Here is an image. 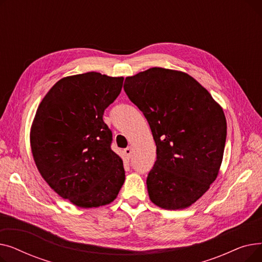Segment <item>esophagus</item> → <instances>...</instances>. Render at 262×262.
<instances>
[{"label":"esophagus","mask_w":262,"mask_h":262,"mask_svg":"<svg viewBox=\"0 0 262 262\" xmlns=\"http://www.w3.org/2000/svg\"><path fill=\"white\" fill-rule=\"evenodd\" d=\"M124 154H125V156H126L127 158H130V157H132V154H133V147H132V146L126 147L125 149H124Z\"/></svg>","instance_id":"34e87169"}]
</instances>
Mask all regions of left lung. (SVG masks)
Returning <instances> with one entry per match:
<instances>
[{"label":"left lung","mask_w":262,"mask_h":262,"mask_svg":"<svg viewBox=\"0 0 262 262\" xmlns=\"http://www.w3.org/2000/svg\"><path fill=\"white\" fill-rule=\"evenodd\" d=\"M124 91L143 113L156 143L146 180L149 200L168 210L189 207L221 167L227 128L222 107L193 77L170 69L128 76Z\"/></svg>","instance_id":"left-lung-1"}]
</instances>
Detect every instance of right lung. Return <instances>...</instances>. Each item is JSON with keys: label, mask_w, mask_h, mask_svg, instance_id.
Instances as JSON below:
<instances>
[{"label": "right lung", "mask_w": 262, "mask_h": 262, "mask_svg": "<svg viewBox=\"0 0 262 262\" xmlns=\"http://www.w3.org/2000/svg\"><path fill=\"white\" fill-rule=\"evenodd\" d=\"M123 77L98 72L58 80L36 112L31 147L49 186L77 207L110 204L125 181L123 161L110 147L104 110L121 92Z\"/></svg>", "instance_id": "right-lung-1"}]
</instances>
